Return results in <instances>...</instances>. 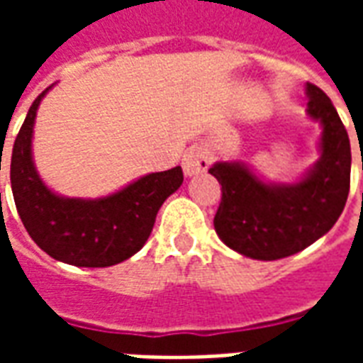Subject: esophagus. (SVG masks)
Masks as SVG:
<instances>
[{
    "instance_id": "esophagus-1",
    "label": "esophagus",
    "mask_w": 363,
    "mask_h": 363,
    "mask_svg": "<svg viewBox=\"0 0 363 363\" xmlns=\"http://www.w3.org/2000/svg\"><path fill=\"white\" fill-rule=\"evenodd\" d=\"M212 163V153L202 147V145H196V147H190L184 157H182V169H184V174L186 177H192V174H198L206 171Z\"/></svg>"
}]
</instances>
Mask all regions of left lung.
Instances as JSON below:
<instances>
[{
  "instance_id": "8db88e82",
  "label": "left lung",
  "mask_w": 363,
  "mask_h": 363,
  "mask_svg": "<svg viewBox=\"0 0 363 363\" xmlns=\"http://www.w3.org/2000/svg\"><path fill=\"white\" fill-rule=\"evenodd\" d=\"M307 112L323 124L320 161L303 181L274 186L239 163H216L221 184L213 228L229 249L257 260L303 251L333 228L350 192V140L330 99L307 83ZM363 169V163H362Z\"/></svg>"
}]
</instances>
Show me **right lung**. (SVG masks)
I'll return each mask as SVG.
<instances>
[{
  "label": "right lung",
  "mask_w": 363,
  "mask_h": 363,
  "mask_svg": "<svg viewBox=\"0 0 363 363\" xmlns=\"http://www.w3.org/2000/svg\"><path fill=\"white\" fill-rule=\"evenodd\" d=\"M46 91L30 104L13 143L11 189L21 221L52 259L85 268L118 264L145 245L161 204L182 184V169L145 174L99 200L56 196L38 179L30 157L36 108Z\"/></svg>",
  "instance_id": "right-lung-1"
}]
</instances>
